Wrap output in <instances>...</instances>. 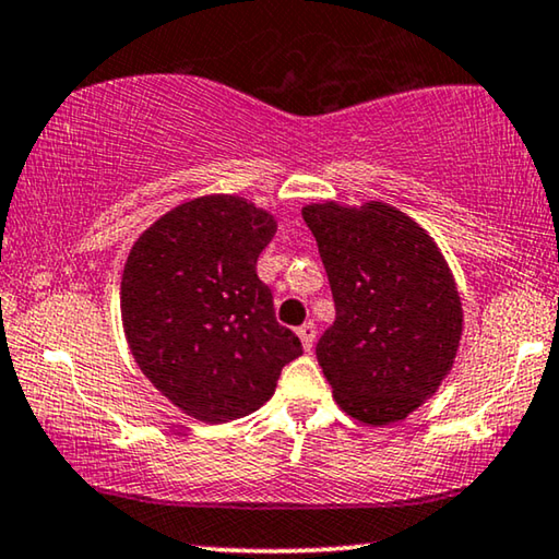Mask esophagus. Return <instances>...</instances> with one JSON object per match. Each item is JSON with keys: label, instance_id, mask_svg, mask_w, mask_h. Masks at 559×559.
Listing matches in <instances>:
<instances>
[{"label": "esophagus", "instance_id": "1", "mask_svg": "<svg viewBox=\"0 0 559 559\" xmlns=\"http://www.w3.org/2000/svg\"><path fill=\"white\" fill-rule=\"evenodd\" d=\"M298 338H301V344L306 352H311L313 341H316V323L313 321H306L301 329H298Z\"/></svg>", "mask_w": 559, "mask_h": 559}]
</instances>
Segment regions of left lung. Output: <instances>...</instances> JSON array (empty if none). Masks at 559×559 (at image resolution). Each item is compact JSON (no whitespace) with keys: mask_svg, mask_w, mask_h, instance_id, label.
<instances>
[{"mask_svg":"<svg viewBox=\"0 0 559 559\" xmlns=\"http://www.w3.org/2000/svg\"><path fill=\"white\" fill-rule=\"evenodd\" d=\"M336 321L316 344L341 409L364 424L406 419L452 369L462 304L427 230L386 203L306 205Z\"/></svg>","mask_w":559,"mask_h":559,"instance_id":"obj_1","label":"left lung"}]
</instances>
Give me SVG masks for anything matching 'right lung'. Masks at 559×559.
<instances>
[{"mask_svg": "<svg viewBox=\"0 0 559 559\" xmlns=\"http://www.w3.org/2000/svg\"><path fill=\"white\" fill-rule=\"evenodd\" d=\"M276 221L236 195H205L155 221L122 271V326L153 386L198 421L223 424L273 396L304 354L281 326L255 263Z\"/></svg>", "mask_w": 559, "mask_h": 559, "instance_id": "obj_1", "label": "right lung"}]
</instances>
